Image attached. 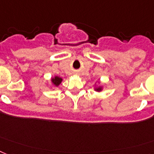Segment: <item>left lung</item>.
<instances>
[{
    "label": "left lung",
    "mask_w": 154,
    "mask_h": 154,
    "mask_svg": "<svg viewBox=\"0 0 154 154\" xmlns=\"http://www.w3.org/2000/svg\"><path fill=\"white\" fill-rule=\"evenodd\" d=\"M102 89H103V88H102L101 86H99V87H98V88H95V90L97 91H101Z\"/></svg>",
    "instance_id": "8db88e82"
}]
</instances>
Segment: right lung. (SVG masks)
Segmentation results:
<instances>
[{"label": "right lung", "mask_w": 154, "mask_h": 154, "mask_svg": "<svg viewBox=\"0 0 154 154\" xmlns=\"http://www.w3.org/2000/svg\"><path fill=\"white\" fill-rule=\"evenodd\" d=\"M62 81H63V78L58 77V76H55V77H54L53 78H51V82H52L53 85H55L56 87L59 86V85L61 84Z\"/></svg>", "instance_id": "add662e5"}]
</instances>
